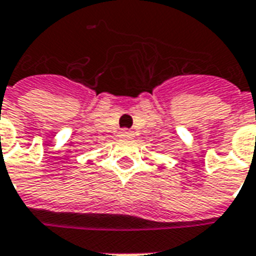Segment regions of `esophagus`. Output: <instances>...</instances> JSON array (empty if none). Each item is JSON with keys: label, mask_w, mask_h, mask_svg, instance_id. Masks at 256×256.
Masks as SVG:
<instances>
[{"label": "esophagus", "mask_w": 256, "mask_h": 256, "mask_svg": "<svg viewBox=\"0 0 256 256\" xmlns=\"http://www.w3.org/2000/svg\"><path fill=\"white\" fill-rule=\"evenodd\" d=\"M118 136H120V138H124V139H130V138L134 136V132L126 128V130H121L120 132H118Z\"/></svg>", "instance_id": "esophagus-1"}]
</instances>
